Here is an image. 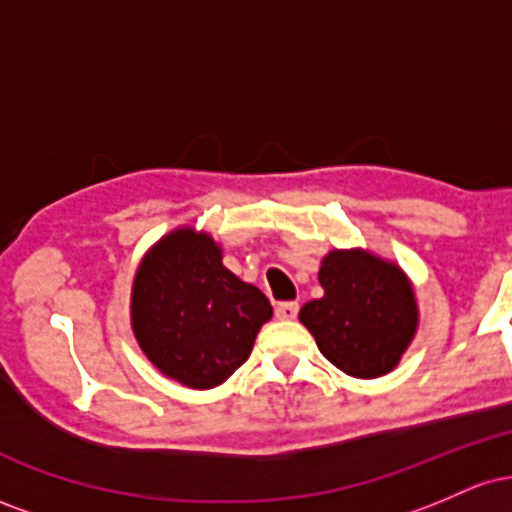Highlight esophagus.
<instances>
[{"mask_svg":"<svg viewBox=\"0 0 512 512\" xmlns=\"http://www.w3.org/2000/svg\"><path fill=\"white\" fill-rule=\"evenodd\" d=\"M296 315H298V303L284 301L276 305V317H279V320H293Z\"/></svg>","mask_w":512,"mask_h":512,"instance_id":"34e87169","label":"esophagus"}]
</instances>
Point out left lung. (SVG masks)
Instances as JSON below:
<instances>
[{"instance_id": "1", "label": "left lung", "mask_w": 512, "mask_h": 512, "mask_svg": "<svg viewBox=\"0 0 512 512\" xmlns=\"http://www.w3.org/2000/svg\"><path fill=\"white\" fill-rule=\"evenodd\" d=\"M322 298L298 320L320 354L351 378H380L397 368L419 330V303L397 262L363 248L330 250L317 272Z\"/></svg>"}]
</instances>
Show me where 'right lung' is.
I'll return each mask as SVG.
<instances>
[{
	"mask_svg": "<svg viewBox=\"0 0 512 512\" xmlns=\"http://www.w3.org/2000/svg\"><path fill=\"white\" fill-rule=\"evenodd\" d=\"M272 315L267 296L223 267L221 245L195 226L151 245L132 281L129 320L139 349L192 390L226 383Z\"/></svg>",
	"mask_w": 512,
	"mask_h": 512,
	"instance_id": "obj_1",
	"label": "right lung"
}]
</instances>
